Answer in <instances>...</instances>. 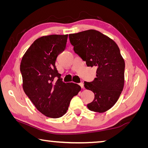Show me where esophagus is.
<instances>
[{
    "label": "esophagus",
    "instance_id": "1",
    "mask_svg": "<svg viewBox=\"0 0 148 148\" xmlns=\"http://www.w3.org/2000/svg\"><path fill=\"white\" fill-rule=\"evenodd\" d=\"M79 86H81V87H82V88H84V84L83 83H80V84H79Z\"/></svg>",
    "mask_w": 148,
    "mask_h": 148
}]
</instances>
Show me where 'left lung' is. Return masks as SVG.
Returning a JSON list of instances; mask_svg holds the SVG:
<instances>
[{
  "mask_svg": "<svg viewBox=\"0 0 148 148\" xmlns=\"http://www.w3.org/2000/svg\"><path fill=\"white\" fill-rule=\"evenodd\" d=\"M74 51L87 66L97 69L93 81L84 82L86 89L95 94L87 104L91 111L102 113L116 103L124 86L125 61L113 40L96 30L69 34Z\"/></svg>",
  "mask_w": 148,
  "mask_h": 148,
  "instance_id": "1",
  "label": "left lung"
}]
</instances>
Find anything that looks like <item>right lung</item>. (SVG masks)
Wrapping results in <instances>:
<instances>
[{
  "label": "right lung",
  "mask_w": 148,
  "mask_h": 148,
  "mask_svg": "<svg viewBox=\"0 0 148 148\" xmlns=\"http://www.w3.org/2000/svg\"><path fill=\"white\" fill-rule=\"evenodd\" d=\"M67 38L68 34H52L36 39L20 64L24 92L39 112L51 118L66 114L71 99L81 90L79 85L62 82L56 66Z\"/></svg>",
  "instance_id": "obj_1"
}]
</instances>
